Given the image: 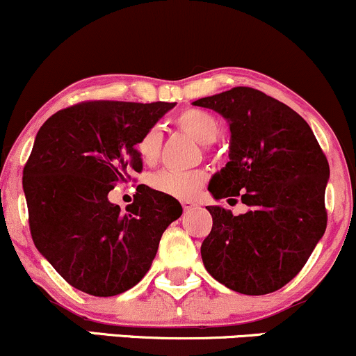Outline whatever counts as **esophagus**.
I'll list each match as a JSON object with an SVG mask.
<instances>
[{
    "instance_id": "1",
    "label": "esophagus",
    "mask_w": 356,
    "mask_h": 356,
    "mask_svg": "<svg viewBox=\"0 0 356 356\" xmlns=\"http://www.w3.org/2000/svg\"><path fill=\"white\" fill-rule=\"evenodd\" d=\"M181 204H182V209H184V211H191V209H194V207H195V202L187 201V199H184V201H182Z\"/></svg>"
}]
</instances>
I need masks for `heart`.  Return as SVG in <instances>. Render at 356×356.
<instances>
[{
	"label": "heart",
	"mask_w": 356,
	"mask_h": 356,
	"mask_svg": "<svg viewBox=\"0 0 356 356\" xmlns=\"http://www.w3.org/2000/svg\"><path fill=\"white\" fill-rule=\"evenodd\" d=\"M177 124L184 132H187L197 142L207 145L212 144L220 134L219 120L212 113L201 108L182 110L175 117ZM161 134L155 129H149L137 140L136 150L140 161L147 165H154L161 155ZM207 172L204 169L194 170H174L164 169L150 177V186L157 192L170 195L175 199H191L206 186Z\"/></svg>",
	"instance_id": "obj_1"
}]
</instances>
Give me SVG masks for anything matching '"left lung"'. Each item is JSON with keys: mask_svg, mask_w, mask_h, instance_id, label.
<instances>
[{"mask_svg": "<svg viewBox=\"0 0 356 356\" xmlns=\"http://www.w3.org/2000/svg\"><path fill=\"white\" fill-rule=\"evenodd\" d=\"M194 105L216 110L231 129V161L209 191L249 207L232 216L207 206L212 229L201 246L204 266L232 291H277L303 269L325 234L326 155L303 117L256 88L234 87Z\"/></svg>", "mask_w": 356, "mask_h": 356, "instance_id": "1", "label": "left lung"}]
</instances>
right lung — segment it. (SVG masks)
Instances as JSON below:
<instances>
[{
  "instance_id": "right-lung-1",
  "label": "right lung",
  "mask_w": 356,
  "mask_h": 356,
  "mask_svg": "<svg viewBox=\"0 0 356 356\" xmlns=\"http://www.w3.org/2000/svg\"><path fill=\"white\" fill-rule=\"evenodd\" d=\"M175 104L88 100L58 110L38 130L23 169L36 249L80 291L115 296L150 269L159 241L181 218L177 199L137 187L125 212L108 192L142 172L136 144Z\"/></svg>"
}]
</instances>
